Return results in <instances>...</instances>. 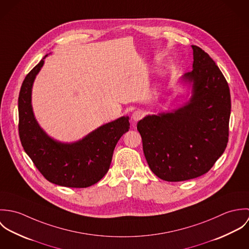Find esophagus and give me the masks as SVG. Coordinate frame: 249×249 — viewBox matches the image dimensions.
Returning <instances> with one entry per match:
<instances>
[{
  "label": "esophagus",
  "mask_w": 249,
  "mask_h": 249,
  "mask_svg": "<svg viewBox=\"0 0 249 249\" xmlns=\"http://www.w3.org/2000/svg\"><path fill=\"white\" fill-rule=\"evenodd\" d=\"M142 117H143V112H142V110H136V111H134L133 114H132V116H131L132 120L135 121V122H138L139 120L142 119Z\"/></svg>",
  "instance_id": "34e87169"
}]
</instances>
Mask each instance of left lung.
Returning <instances> with one entry per match:
<instances>
[{
	"instance_id": "8db88e82",
	"label": "left lung",
	"mask_w": 249,
	"mask_h": 249,
	"mask_svg": "<svg viewBox=\"0 0 249 249\" xmlns=\"http://www.w3.org/2000/svg\"><path fill=\"white\" fill-rule=\"evenodd\" d=\"M192 48L193 71L182 76L193 87L190 101L171 112L147 115L137 124L150 170L170 182L208 173L228 142V83L207 53L197 46Z\"/></svg>"
}]
</instances>
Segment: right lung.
<instances>
[{
    "mask_svg": "<svg viewBox=\"0 0 249 249\" xmlns=\"http://www.w3.org/2000/svg\"><path fill=\"white\" fill-rule=\"evenodd\" d=\"M47 55L27 74L21 86L18 99L20 140L48 181L64 187L86 188L107 175L117 142L129 129V118L121 117L106 124L77 142L65 143L51 138L38 124L32 107L33 84Z\"/></svg>",
    "mask_w": 249,
    "mask_h": 249,
    "instance_id": "right-lung-1",
    "label": "right lung"
}]
</instances>
